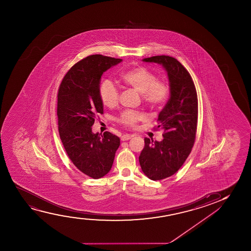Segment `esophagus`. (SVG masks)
<instances>
[{
	"mask_svg": "<svg viewBox=\"0 0 251 251\" xmlns=\"http://www.w3.org/2000/svg\"><path fill=\"white\" fill-rule=\"evenodd\" d=\"M134 135H132V134H124L123 135L122 137H121V140L123 141H128V140H130L131 138L133 137Z\"/></svg>",
	"mask_w": 251,
	"mask_h": 251,
	"instance_id": "esophagus-1",
	"label": "esophagus"
}]
</instances>
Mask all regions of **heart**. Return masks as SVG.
<instances>
[{"label": "heart", "instance_id": "heart-1", "mask_svg": "<svg viewBox=\"0 0 251 251\" xmlns=\"http://www.w3.org/2000/svg\"><path fill=\"white\" fill-rule=\"evenodd\" d=\"M120 79L125 86L141 93L143 102L151 108L161 106L168 96V86L158 81L154 74L142 66L124 71L121 74ZM99 93L103 105L113 108L118 103L119 92L110 79H104L101 82ZM143 119V114L126 110L121 114L117 121L125 127H134L139 121Z\"/></svg>", "mask_w": 251, "mask_h": 251}]
</instances>
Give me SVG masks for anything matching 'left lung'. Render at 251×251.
Masks as SVG:
<instances>
[{
  "instance_id": "obj_1",
  "label": "left lung",
  "mask_w": 251,
  "mask_h": 251,
  "mask_svg": "<svg viewBox=\"0 0 251 251\" xmlns=\"http://www.w3.org/2000/svg\"><path fill=\"white\" fill-rule=\"evenodd\" d=\"M142 61L161 65L167 73L170 87V99L158 117L164 139L153 141L145 138L139 157L145 175L157 181L175 174L190 153L196 139L198 100L191 76L176 59L156 55Z\"/></svg>"
}]
</instances>
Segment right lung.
<instances>
[{"label":"right lung","mask_w":251,"mask_h":251,"mask_svg":"<svg viewBox=\"0 0 251 251\" xmlns=\"http://www.w3.org/2000/svg\"><path fill=\"white\" fill-rule=\"evenodd\" d=\"M123 62L93 55L73 66L66 74L57 95L59 134L67 154L80 172L94 179L103 177L113 165L120 138L104 132L94 134L97 114L103 112L100 100L101 76Z\"/></svg>","instance_id":"obj_1"}]
</instances>
